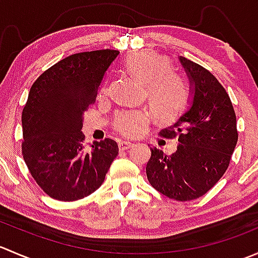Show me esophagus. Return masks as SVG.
<instances>
[{"label":"esophagus","instance_id":"1","mask_svg":"<svg viewBox=\"0 0 258 258\" xmlns=\"http://www.w3.org/2000/svg\"><path fill=\"white\" fill-rule=\"evenodd\" d=\"M132 146H134V144H132V142H128V141H121V142H119V144H118L119 150H122V151L128 150V148H131Z\"/></svg>","mask_w":258,"mask_h":258}]
</instances>
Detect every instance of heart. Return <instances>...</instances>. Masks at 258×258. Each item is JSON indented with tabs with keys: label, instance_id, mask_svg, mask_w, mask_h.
Segmentation results:
<instances>
[{
	"label": "heart",
	"instance_id": "obj_1",
	"mask_svg": "<svg viewBox=\"0 0 258 258\" xmlns=\"http://www.w3.org/2000/svg\"><path fill=\"white\" fill-rule=\"evenodd\" d=\"M130 74L147 85V97L151 107L160 118L172 119L188 100V88L178 75L171 72L167 58L152 51H139L126 59ZM148 119L145 111H127L114 119V127L126 136L139 134Z\"/></svg>",
	"mask_w": 258,
	"mask_h": 258
}]
</instances>
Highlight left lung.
Wrapping results in <instances>:
<instances>
[{
	"mask_svg": "<svg viewBox=\"0 0 258 258\" xmlns=\"http://www.w3.org/2000/svg\"><path fill=\"white\" fill-rule=\"evenodd\" d=\"M189 81L188 107L160 132L177 139L176 152L151 147L146 173L151 186L176 201L199 199L210 191L230 165L237 144L236 114L217 79L200 64L178 57Z\"/></svg>",
	"mask_w": 258,
	"mask_h": 258,
	"instance_id": "left-lung-1",
	"label": "left lung"
}]
</instances>
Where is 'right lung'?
I'll return each instance as SVG.
<instances>
[{
    "label": "right lung",
    "mask_w": 258,
    "mask_h": 258,
    "mask_svg": "<svg viewBox=\"0 0 258 258\" xmlns=\"http://www.w3.org/2000/svg\"><path fill=\"white\" fill-rule=\"evenodd\" d=\"M119 52H81L61 59L31 87L22 112V155L31 175L49 197L76 201L105 181L118 155L105 139L83 150L85 111L95 103L106 72Z\"/></svg>",
    "instance_id": "add662e5"
}]
</instances>
